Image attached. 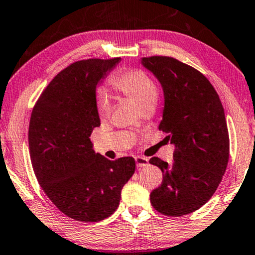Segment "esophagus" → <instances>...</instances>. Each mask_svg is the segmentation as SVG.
Listing matches in <instances>:
<instances>
[{
    "label": "esophagus",
    "mask_w": 255,
    "mask_h": 255,
    "mask_svg": "<svg viewBox=\"0 0 255 255\" xmlns=\"http://www.w3.org/2000/svg\"><path fill=\"white\" fill-rule=\"evenodd\" d=\"M135 162H136V165L138 168L145 167V165L149 164V159L147 157H143V156H136L135 157Z\"/></svg>",
    "instance_id": "obj_1"
}]
</instances>
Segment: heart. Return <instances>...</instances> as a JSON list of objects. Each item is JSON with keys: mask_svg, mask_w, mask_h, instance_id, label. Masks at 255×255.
I'll return each mask as SVG.
<instances>
[{"mask_svg": "<svg viewBox=\"0 0 255 255\" xmlns=\"http://www.w3.org/2000/svg\"><path fill=\"white\" fill-rule=\"evenodd\" d=\"M115 90L124 94L137 105L141 111L154 107L157 100V86L152 78L142 70H130L119 73L111 79ZM98 113L101 118H106L111 112V100L105 93L97 98Z\"/></svg>", "mask_w": 255, "mask_h": 255, "instance_id": "obj_1", "label": "heart"}]
</instances>
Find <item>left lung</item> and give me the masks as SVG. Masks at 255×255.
<instances>
[{"mask_svg":"<svg viewBox=\"0 0 255 255\" xmlns=\"http://www.w3.org/2000/svg\"><path fill=\"white\" fill-rule=\"evenodd\" d=\"M141 64L161 84L164 107L158 128L175 145L171 164L158 157L149 161L163 172L150 203L165 216L188 215L211 198L225 174L230 138L222 101L205 76L177 59L154 56Z\"/></svg>","mask_w":255,"mask_h":255,"instance_id":"obj_1","label":"left lung"}]
</instances>
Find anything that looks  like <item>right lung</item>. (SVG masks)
Segmentation results:
<instances>
[{
  "instance_id": "1",
  "label": "right lung",
  "mask_w": 255,
  "mask_h": 255,
  "mask_svg": "<svg viewBox=\"0 0 255 255\" xmlns=\"http://www.w3.org/2000/svg\"><path fill=\"white\" fill-rule=\"evenodd\" d=\"M120 60L71 64L43 91L30 119V157L38 183L64 215L80 222L113 215L135 172L133 157L111 161L90 140L100 126L97 87Z\"/></svg>"
}]
</instances>
